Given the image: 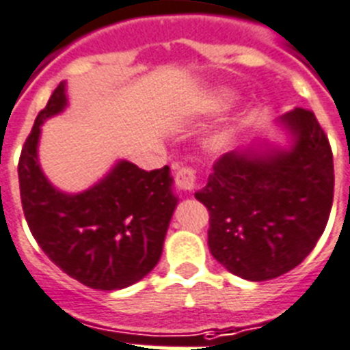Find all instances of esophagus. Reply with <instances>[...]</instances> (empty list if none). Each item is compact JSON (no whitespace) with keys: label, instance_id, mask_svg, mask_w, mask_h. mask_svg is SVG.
Returning a JSON list of instances; mask_svg holds the SVG:
<instances>
[{"label":"esophagus","instance_id":"34e87169","mask_svg":"<svg viewBox=\"0 0 350 350\" xmlns=\"http://www.w3.org/2000/svg\"><path fill=\"white\" fill-rule=\"evenodd\" d=\"M175 182H177V187L180 191H193L196 184V172L189 166H184L175 175Z\"/></svg>","mask_w":350,"mask_h":350}]
</instances>
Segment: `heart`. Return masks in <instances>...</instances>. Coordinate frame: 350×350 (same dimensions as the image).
Listing matches in <instances>:
<instances>
[{"mask_svg":"<svg viewBox=\"0 0 350 350\" xmlns=\"http://www.w3.org/2000/svg\"><path fill=\"white\" fill-rule=\"evenodd\" d=\"M234 134H236V130L230 129V126L218 130V132L211 137V146L216 150L227 148V146L234 141Z\"/></svg>","mask_w":350,"mask_h":350,"instance_id":"b5f03b06","label":"heart"}]
</instances>
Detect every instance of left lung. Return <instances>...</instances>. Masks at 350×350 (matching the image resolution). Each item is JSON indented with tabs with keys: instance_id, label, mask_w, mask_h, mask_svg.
I'll use <instances>...</instances> for the list:
<instances>
[{
	"instance_id": "8db88e82",
	"label": "left lung",
	"mask_w": 350,
	"mask_h": 350,
	"mask_svg": "<svg viewBox=\"0 0 350 350\" xmlns=\"http://www.w3.org/2000/svg\"><path fill=\"white\" fill-rule=\"evenodd\" d=\"M277 123L288 148L262 144L221 155L195 193L209 211L213 258L247 281H270L308 258L333 206L334 168L327 135L306 109Z\"/></svg>"
}]
</instances>
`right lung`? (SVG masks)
Here are the masks:
<instances>
[{"mask_svg":"<svg viewBox=\"0 0 350 350\" xmlns=\"http://www.w3.org/2000/svg\"><path fill=\"white\" fill-rule=\"evenodd\" d=\"M68 107L60 82L37 114L19 157L25 218L42 252L64 273L92 290H121L148 275L161 259L178 198L170 168L144 172L118 161L82 193H64L39 164L40 125Z\"/></svg>","mask_w":350,"mask_h":350,"instance_id":"right-lung-1","label":"right lung"}]
</instances>
